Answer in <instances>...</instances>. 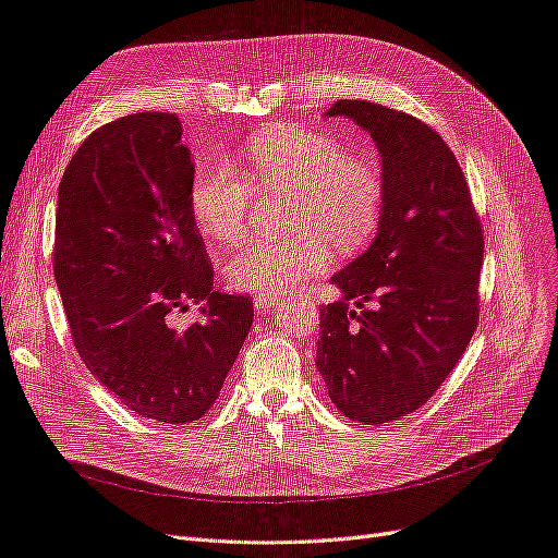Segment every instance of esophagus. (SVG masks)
Segmentation results:
<instances>
[{
	"mask_svg": "<svg viewBox=\"0 0 558 558\" xmlns=\"http://www.w3.org/2000/svg\"><path fill=\"white\" fill-rule=\"evenodd\" d=\"M279 302H283V295H256V310H272Z\"/></svg>",
	"mask_w": 558,
	"mask_h": 558,
	"instance_id": "34e87169",
	"label": "esophagus"
}]
</instances>
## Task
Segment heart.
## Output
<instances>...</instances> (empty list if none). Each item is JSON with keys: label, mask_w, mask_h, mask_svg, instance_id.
<instances>
[{"label": "heart", "mask_w": 558, "mask_h": 558, "mask_svg": "<svg viewBox=\"0 0 558 558\" xmlns=\"http://www.w3.org/2000/svg\"><path fill=\"white\" fill-rule=\"evenodd\" d=\"M244 172L265 191H291L283 240L251 242L232 253L226 277L232 289L256 295L289 293L326 272L337 251L361 248L379 226L384 179L377 162L351 156L342 142L312 130H281L258 140L244 160ZM256 189L230 162L202 170L191 189L197 226L211 240H244Z\"/></svg>", "instance_id": "heart-1"}]
</instances>
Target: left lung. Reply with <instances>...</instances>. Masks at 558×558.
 Segmentation results:
<instances>
[{
  "label": "left lung",
  "mask_w": 558,
  "mask_h": 558,
  "mask_svg": "<svg viewBox=\"0 0 558 558\" xmlns=\"http://www.w3.org/2000/svg\"><path fill=\"white\" fill-rule=\"evenodd\" d=\"M326 116L351 118L377 144L384 209L373 244L330 277L342 298L318 305L316 369L344 416L388 424L440 388L477 328L482 226L433 128L367 99Z\"/></svg>",
  "instance_id": "1"
}]
</instances>
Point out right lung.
<instances>
[{
    "mask_svg": "<svg viewBox=\"0 0 558 558\" xmlns=\"http://www.w3.org/2000/svg\"><path fill=\"white\" fill-rule=\"evenodd\" d=\"M174 113L95 130L58 189L53 272L90 375L144 418L193 424L216 402L253 324V302L214 289L191 207L195 165ZM189 301L202 322L171 314Z\"/></svg>",
    "mask_w": 558,
    "mask_h": 558,
    "instance_id": "add662e5",
    "label": "right lung"
}]
</instances>
